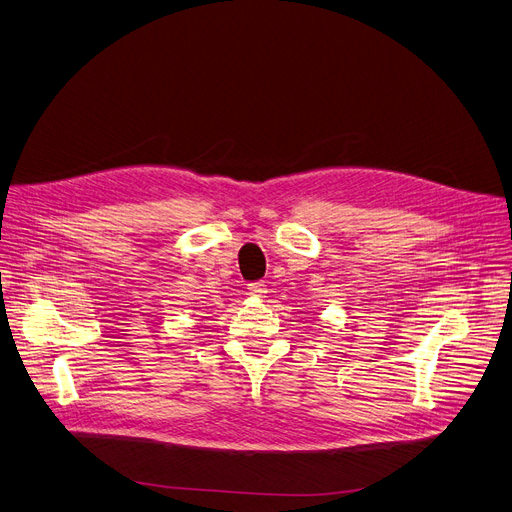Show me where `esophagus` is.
I'll list each match as a JSON object with an SVG mask.
<instances>
[{
  "instance_id": "esophagus-1",
  "label": "esophagus",
  "mask_w": 512,
  "mask_h": 512,
  "mask_svg": "<svg viewBox=\"0 0 512 512\" xmlns=\"http://www.w3.org/2000/svg\"><path fill=\"white\" fill-rule=\"evenodd\" d=\"M267 290H265V282L263 280H257V282H251L249 284V294L253 296H263Z\"/></svg>"
}]
</instances>
